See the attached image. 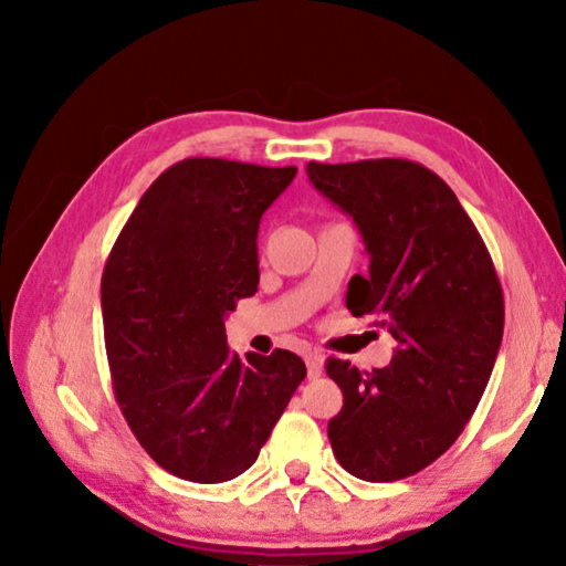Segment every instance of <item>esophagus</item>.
Masks as SVG:
<instances>
[{"mask_svg": "<svg viewBox=\"0 0 566 566\" xmlns=\"http://www.w3.org/2000/svg\"><path fill=\"white\" fill-rule=\"evenodd\" d=\"M304 361H306V375L310 379H317L322 375V367H324V357L319 352H304Z\"/></svg>", "mask_w": 566, "mask_h": 566, "instance_id": "34e87169", "label": "esophagus"}]
</instances>
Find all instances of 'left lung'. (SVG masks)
Segmentation results:
<instances>
[{
  "mask_svg": "<svg viewBox=\"0 0 566 566\" xmlns=\"http://www.w3.org/2000/svg\"><path fill=\"white\" fill-rule=\"evenodd\" d=\"M312 185L357 222L371 256L347 310L397 339L385 369L329 357L344 395L327 434L364 482L421 472L457 442L482 399L504 332V294L484 239L444 179L409 159L306 167Z\"/></svg>",
  "mask_w": 566,
  "mask_h": 566,
  "instance_id": "obj_1",
  "label": "left lung"
}]
</instances>
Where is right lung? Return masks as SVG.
I'll return each instance as SVG.
<instances>
[{
  "label": "right lung",
  "instance_id": "1",
  "mask_svg": "<svg viewBox=\"0 0 566 566\" xmlns=\"http://www.w3.org/2000/svg\"><path fill=\"white\" fill-rule=\"evenodd\" d=\"M296 167L189 157L151 181L102 274L114 397L169 474L219 484L254 464L306 377L294 352L229 349L224 317L260 284V219Z\"/></svg>",
  "mask_w": 566,
  "mask_h": 566
}]
</instances>
